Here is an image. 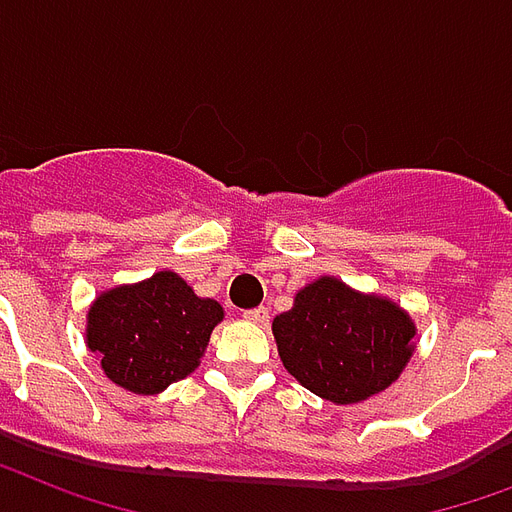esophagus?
Instances as JSON below:
<instances>
[{
	"mask_svg": "<svg viewBox=\"0 0 512 512\" xmlns=\"http://www.w3.org/2000/svg\"><path fill=\"white\" fill-rule=\"evenodd\" d=\"M242 318H245V321H253V324H267V321H270V310L264 305L253 307V310H245Z\"/></svg>",
	"mask_w": 512,
	"mask_h": 512,
	"instance_id": "esophagus-1",
	"label": "esophagus"
}]
</instances>
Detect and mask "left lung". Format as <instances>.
Masks as SVG:
<instances>
[{
	"mask_svg": "<svg viewBox=\"0 0 512 512\" xmlns=\"http://www.w3.org/2000/svg\"><path fill=\"white\" fill-rule=\"evenodd\" d=\"M272 334L283 367L307 391L353 405L402 375L416 324L397 302L324 275L299 288L291 310L275 315Z\"/></svg>",
	"mask_w": 512,
	"mask_h": 512,
	"instance_id": "obj_1",
	"label": "left lung"
}]
</instances>
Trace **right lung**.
Listing matches in <instances>:
<instances>
[{
    "label": "right lung",
    "instance_id": "add662e5",
    "mask_svg": "<svg viewBox=\"0 0 512 512\" xmlns=\"http://www.w3.org/2000/svg\"><path fill=\"white\" fill-rule=\"evenodd\" d=\"M221 321L224 307L164 270L99 294L88 310L86 345L115 386L151 397L197 370Z\"/></svg>",
    "mask_w": 512,
    "mask_h": 512
}]
</instances>
